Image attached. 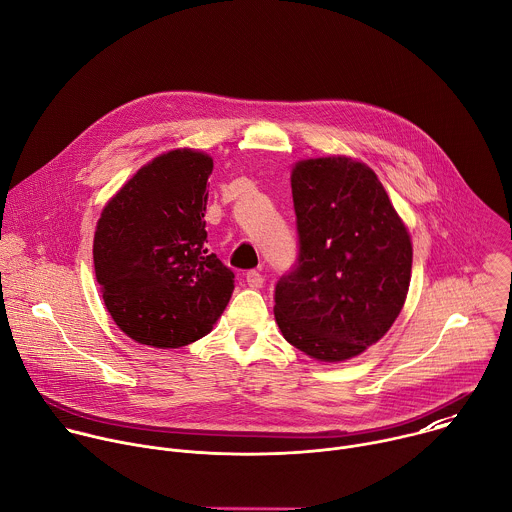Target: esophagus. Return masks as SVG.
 I'll use <instances>...</instances> for the list:
<instances>
[{
  "mask_svg": "<svg viewBox=\"0 0 512 512\" xmlns=\"http://www.w3.org/2000/svg\"><path fill=\"white\" fill-rule=\"evenodd\" d=\"M245 279H247V285L249 287H261L263 285V275L259 273V271H255V269H251V271H247L245 273Z\"/></svg>",
  "mask_w": 512,
  "mask_h": 512,
  "instance_id": "esophagus-1",
  "label": "esophagus"
}]
</instances>
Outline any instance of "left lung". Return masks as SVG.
I'll return each mask as SVG.
<instances>
[{"instance_id":"obj_1","label":"left lung","mask_w":512,"mask_h":512,"mask_svg":"<svg viewBox=\"0 0 512 512\" xmlns=\"http://www.w3.org/2000/svg\"><path fill=\"white\" fill-rule=\"evenodd\" d=\"M298 257L275 283L283 338L338 362L381 340L411 279V239L377 174L348 158L300 162L291 172Z\"/></svg>"}]
</instances>
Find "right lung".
Here are the masks:
<instances>
[{
  "label": "right lung",
  "instance_id": "obj_1",
  "mask_svg": "<svg viewBox=\"0 0 512 512\" xmlns=\"http://www.w3.org/2000/svg\"><path fill=\"white\" fill-rule=\"evenodd\" d=\"M212 160L176 150L143 166L103 208L93 259L103 300L133 340L186 346L212 330L235 273L206 249Z\"/></svg>",
  "mask_w": 512,
  "mask_h": 512
}]
</instances>
